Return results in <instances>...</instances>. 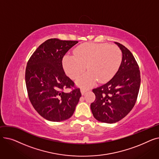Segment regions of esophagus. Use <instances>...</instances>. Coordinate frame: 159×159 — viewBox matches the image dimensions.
<instances>
[{
  "label": "esophagus",
  "instance_id": "esophagus-1",
  "mask_svg": "<svg viewBox=\"0 0 159 159\" xmlns=\"http://www.w3.org/2000/svg\"><path fill=\"white\" fill-rule=\"evenodd\" d=\"M89 89H88V88H82L81 89H80V91H81V93L82 94V95H84L86 91H89Z\"/></svg>",
  "mask_w": 159,
  "mask_h": 159
}]
</instances>
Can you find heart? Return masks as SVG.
I'll list each match as a JSON object with an SVG mask.
<instances>
[{"instance_id":"heart-1","label":"heart","mask_w":159,"mask_h":159,"mask_svg":"<svg viewBox=\"0 0 159 159\" xmlns=\"http://www.w3.org/2000/svg\"><path fill=\"white\" fill-rule=\"evenodd\" d=\"M74 56L65 55L62 60L64 69L68 76L76 79L89 70L77 81L80 86L93 85L97 79L104 82L111 79L120 66L122 53L115 45L106 43H87L75 49Z\"/></svg>"}]
</instances>
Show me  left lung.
<instances>
[{
  "mask_svg": "<svg viewBox=\"0 0 159 159\" xmlns=\"http://www.w3.org/2000/svg\"><path fill=\"white\" fill-rule=\"evenodd\" d=\"M122 53V62L114 77L105 84L93 89L95 100L91 104L94 117L104 123H115L134 107L140 85L139 66L129 50L115 43Z\"/></svg>",
  "mask_w": 159,
  "mask_h": 159,
  "instance_id": "obj_1",
  "label": "left lung"
}]
</instances>
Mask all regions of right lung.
<instances>
[{"mask_svg":"<svg viewBox=\"0 0 159 159\" xmlns=\"http://www.w3.org/2000/svg\"><path fill=\"white\" fill-rule=\"evenodd\" d=\"M77 40L50 39L30 57L25 73L30 101L38 113L48 120L60 122L70 118L81 97L80 88L65 74L62 58ZM72 91L65 93L64 89Z\"/></svg>","mask_w":159,"mask_h":159,"instance_id":"right-lung-1","label":"right lung"}]
</instances>
